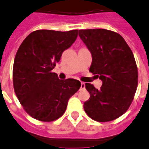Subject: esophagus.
<instances>
[{"instance_id":"obj_1","label":"esophagus","mask_w":149,"mask_h":149,"mask_svg":"<svg viewBox=\"0 0 149 149\" xmlns=\"http://www.w3.org/2000/svg\"><path fill=\"white\" fill-rule=\"evenodd\" d=\"M84 88H85V84L84 83V82H81V84H80V89Z\"/></svg>"}]
</instances>
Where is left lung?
I'll return each mask as SVG.
<instances>
[{
    "label": "left lung",
    "instance_id": "left-lung-1",
    "mask_svg": "<svg viewBox=\"0 0 149 149\" xmlns=\"http://www.w3.org/2000/svg\"><path fill=\"white\" fill-rule=\"evenodd\" d=\"M79 36L91 54L89 71L102 82L100 89L85 84L90 98L84 109L95 121H113L127 111L136 91L138 72L133 52L119 34L109 30H80Z\"/></svg>",
    "mask_w": 149,
    "mask_h": 149
}]
</instances>
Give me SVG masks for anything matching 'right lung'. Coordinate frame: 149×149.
<instances>
[{
  "mask_svg": "<svg viewBox=\"0 0 149 149\" xmlns=\"http://www.w3.org/2000/svg\"><path fill=\"white\" fill-rule=\"evenodd\" d=\"M78 35V30H38L19 47L13 64V86L21 105L31 116L42 122L59 118L69 98L80 89L79 80L58 79L52 69Z\"/></svg>",
  "mask_w": 149,
  "mask_h": 149,
  "instance_id": "obj_1",
  "label": "right lung"
}]
</instances>
